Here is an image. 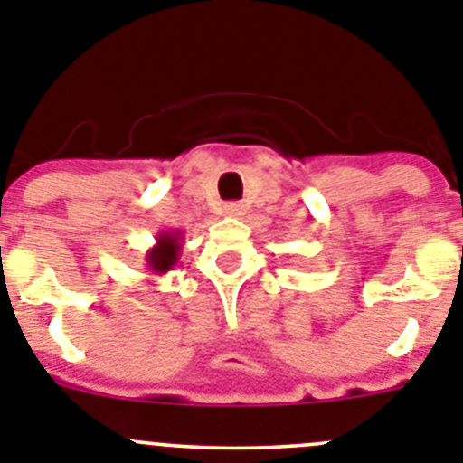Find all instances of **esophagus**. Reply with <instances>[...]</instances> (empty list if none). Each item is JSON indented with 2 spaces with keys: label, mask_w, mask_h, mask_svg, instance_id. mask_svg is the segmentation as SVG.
Listing matches in <instances>:
<instances>
[{
  "label": "esophagus",
  "mask_w": 463,
  "mask_h": 463,
  "mask_svg": "<svg viewBox=\"0 0 463 463\" xmlns=\"http://www.w3.org/2000/svg\"><path fill=\"white\" fill-rule=\"evenodd\" d=\"M223 212H226L228 216H241L244 214V205H240V203H228V205L223 207Z\"/></svg>",
  "instance_id": "1"
}]
</instances>
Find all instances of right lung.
I'll use <instances>...</instances> for the list:
<instances>
[{"instance_id":"add662e5","label":"right lung","mask_w":463,"mask_h":463,"mask_svg":"<svg viewBox=\"0 0 463 463\" xmlns=\"http://www.w3.org/2000/svg\"><path fill=\"white\" fill-rule=\"evenodd\" d=\"M182 247H184V235L182 231H161L156 235V244L152 249H147L145 253V268L152 274L161 277V274H168L170 269L177 265L182 256Z\"/></svg>"}]
</instances>
